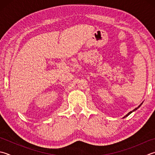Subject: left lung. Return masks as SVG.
Masks as SVG:
<instances>
[{
    "instance_id": "left-lung-1",
    "label": "left lung",
    "mask_w": 155,
    "mask_h": 155,
    "mask_svg": "<svg viewBox=\"0 0 155 155\" xmlns=\"http://www.w3.org/2000/svg\"><path fill=\"white\" fill-rule=\"evenodd\" d=\"M142 104H143V102H142V104H140V105H139L138 107H136V108H135L134 110H132V111H130V112H129V113H128V114H126V116H124V117L123 118H124V117H127V116H129V115H130V114H131V113H132V112H133V111H136V110H138V109L139 107H140V106L142 105Z\"/></svg>"
}]
</instances>
